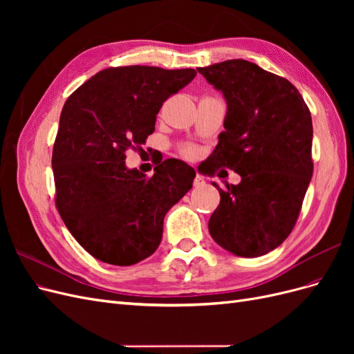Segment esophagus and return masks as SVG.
Instances as JSON below:
<instances>
[{
	"instance_id": "esophagus-1",
	"label": "esophagus",
	"mask_w": 354,
	"mask_h": 354,
	"mask_svg": "<svg viewBox=\"0 0 354 354\" xmlns=\"http://www.w3.org/2000/svg\"><path fill=\"white\" fill-rule=\"evenodd\" d=\"M194 185H195V187H201V186L205 185V180H203V177L201 174H198L194 180Z\"/></svg>"
}]
</instances>
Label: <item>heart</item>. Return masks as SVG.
Returning a JSON list of instances; mask_svg holds the SVG:
<instances>
[{"instance_id": "b5f03b06", "label": "heart", "mask_w": 354, "mask_h": 354, "mask_svg": "<svg viewBox=\"0 0 354 354\" xmlns=\"http://www.w3.org/2000/svg\"><path fill=\"white\" fill-rule=\"evenodd\" d=\"M186 155H187V156H194V151H192V149H187Z\"/></svg>"}]
</instances>
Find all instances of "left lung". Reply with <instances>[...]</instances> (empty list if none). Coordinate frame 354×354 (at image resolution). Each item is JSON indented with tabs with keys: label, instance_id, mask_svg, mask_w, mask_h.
Returning <instances> with one entry per match:
<instances>
[{
	"label": "left lung",
	"instance_id": "obj_1",
	"mask_svg": "<svg viewBox=\"0 0 354 354\" xmlns=\"http://www.w3.org/2000/svg\"><path fill=\"white\" fill-rule=\"evenodd\" d=\"M198 72L227 104L224 131L201 173L220 178L229 168L238 185L220 189L208 230L221 248L245 259L277 248L295 226L313 176L312 115L285 78L243 59Z\"/></svg>",
	"mask_w": 354,
	"mask_h": 354
}]
</instances>
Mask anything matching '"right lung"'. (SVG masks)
Returning a JSON list of instances; mask_svg holds the SVG:
<instances>
[{
	"label": "right lung",
	"mask_w": 354,
	"mask_h": 354,
	"mask_svg": "<svg viewBox=\"0 0 354 354\" xmlns=\"http://www.w3.org/2000/svg\"><path fill=\"white\" fill-rule=\"evenodd\" d=\"M195 77V69L111 68L63 106L51 159L56 205L94 259L131 266L151 257L165 214L192 189L196 173L183 160L165 159L146 178L125 165V151L146 143L160 106Z\"/></svg>",
	"instance_id": "add662e5"
}]
</instances>
